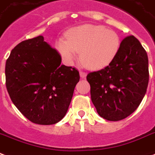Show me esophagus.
Returning <instances> with one entry per match:
<instances>
[{"label": "esophagus", "mask_w": 155, "mask_h": 155, "mask_svg": "<svg viewBox=\"0 0 155 155\" xmlns=\"http://www.w3.org/2000/svg\"><path fill=\"white\" fill-rule=\"evenodd\" d=\"M80 74H81V78H85L86 77V73L83 71H80Z\"/></svg>", "instance_id": "esophagus-1"}]
</instances>
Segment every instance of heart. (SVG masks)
Returning a JSON list of instances; mask_svg holds the SVG:
<instances>
[{
	"instance_id": "obj_1",
	"label": "heart",
	"mask_w": 155,
	"mask_h": 155,
	"mask_svg": "<svg viewBox=\"0 0 155 155\" xmlns=\"http://www.w3.org/2000/svg\"><path fill=\"white\" fill-rule=\"evenodd\" d=\"M121 40L117 32L104 26L84 25L73 28L67 40H58L57 50L63 60L72 64L81 52V60L88 68L98 70L112 62L120 48Z\"/></svg>"
}]
</instances>
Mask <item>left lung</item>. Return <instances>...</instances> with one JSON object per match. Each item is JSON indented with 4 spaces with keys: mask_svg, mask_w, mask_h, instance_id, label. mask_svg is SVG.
Returning a JSON list of instances; mask_svg holds the SVG:
<instances>
[{
    "mask_svg": "<svg viewBox=\"0 0 155 155\" xmlns=\"http://www.w3.org/2000/svg\"><path fill=\"white\" fill-rule=\"evenodd\" d=\"M149 76L146 51L136 37L124 38L108 66L87 74L98 115L117 121L132 114L146 93Z\"/></svg>",
    "mask_w": 155,
    "mask_h": 155,
    "instance_id": "8db88e82",
    "label": "left lung"
}]
</instances>
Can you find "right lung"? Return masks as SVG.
Listing matches in <instances>:
<instances>
[{
	"instance_id": "add662e5",
	"label": "right lung",
	"mask_w": 155,
	"mask_h": 155,
	"mask_svg": "<svg viewBox=\"0 0 155 155\" xmlns=\"http://www.w3.org/2000/svg\"><path fill=\"white\" fill-rule=\"evenodd\" d=\"M61 62L59 52L42 36L19 42L6 60L8 94L19 112L35 124H55L68 110L80 74Z\"/></svg>"
}]
</instances>
